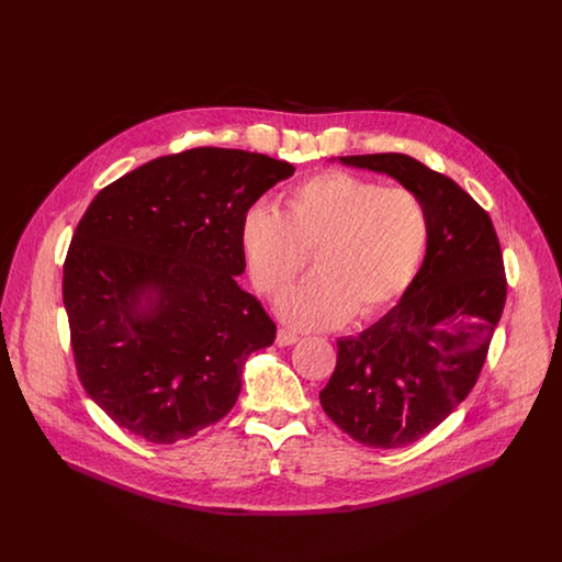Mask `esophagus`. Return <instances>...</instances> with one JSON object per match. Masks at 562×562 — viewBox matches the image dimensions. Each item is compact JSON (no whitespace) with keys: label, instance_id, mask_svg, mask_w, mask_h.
<instances>
[{"label":"esophagus","instance_id":"obj_1","mask_svg":"<svg viewBox=\"0 0 562 562\" xmlns=\"http://www.w3.org/2000/svg\"><path fill=\"white\" fill-rule=\"evenodd\" d=\"M297 340H300V335H295V333H291V330H286V328H280V330H278V345H280V347L295 345Z\"/></svg>","mask_w":562,"mask_h":562}]
</instances>
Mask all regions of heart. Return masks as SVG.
I'll return each mask as SVG.
<instances>
[{
	"label": "heart",
	"instance_id": "1",
	"mask_svg": "<svg viewBox=\"0 0 562 562\" xmlns=\"http://www.w3.org/2000/svg\"><path fill=\"white\" fill-rule=\"evenodd\" d=\"M430 234V213L415 191L349 171L304 178L284 193V213L258 202L240 220L251 280L269 297L306 269L313 251L317 273L278 304L304 330L389 308L417 278Z\"/></svg>",
	"mask_w": 562,
	"mask_h": 562
}]
</instances>
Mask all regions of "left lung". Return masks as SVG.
Instances as JSON below:
<instances>
[{"instance_id": "obj_1", "label": "left lung", "mask_w": 562, "mask_h": 562, "mask_svg": "<svg viewBox=\"0 0 562 562\" xmlns=\"http://www.w3.org/2000/svg\"><path fill=\"white\" fill-rule=\"evenodd\" d=\"M393 176L430 213V247L402 302L358 337L338 340L337 367L319 393L353 441L411 446L471 393L506 304V271L488 213L451 178L406 154L342 156Z\"/></svg>"}]
</instances>
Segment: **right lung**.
<instances>
[{
	"instance_id": "obj_1",
	"label": "right lung",
	"mask_w": 562,
	"mask_h": 562,
	"mask_svg": "<svg viewBox=\"0 0 562 562\" xmlns=\"http://www.w3.org/2000/svg\"><path fill=\"white\" fill-rule=\"evenodd\" d=\"M293 171L256 151L195 147L140 165L89 204L63 302L78 378L119 428L171 446L232 411L247 356L276 340L273 319L236 284L240 220Z\"/></svg>"
}]
</instances>
